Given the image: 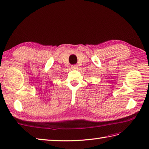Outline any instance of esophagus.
Here are the masks:
<instances>
[{
  "label": "esophagus",
  "mask_w": 149,
  "mask_h": 149,
  "mask_svg": "<svg viewBox=\"0 0 149 149\" xmlns=\"http://www.w3.org/2000/svg\"><path fill=\"white\" fill-rule=\"evenodd\" d=\"M72 68L73 70H76L78 68V66L77 65H72Z\"/></svg>",
  "instance_id": "1"
}]
</instances>
